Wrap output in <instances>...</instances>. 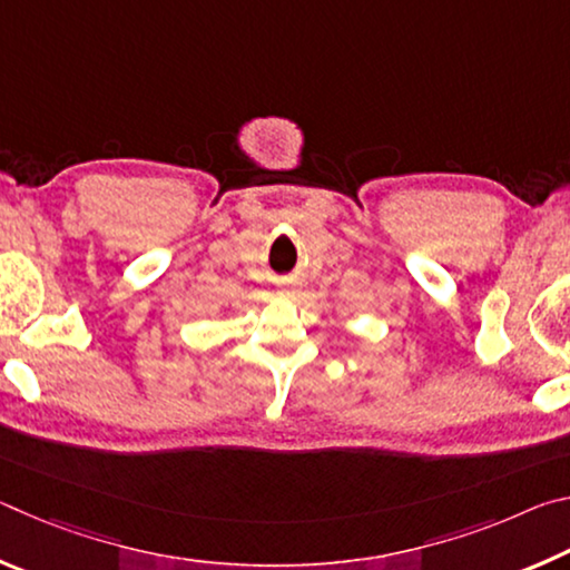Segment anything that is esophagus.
<instances>
[{"mask_svg": "<svg viewBox=\"0 0 570 570\" xmlns=\"http://www.w3.org/2000/svg\"><path fill=\"white\" fill-rule=\"evenodd\" d=\"M292 292H296L294 286H286V288H284V294H292Z\"/></svg>", "mask_w": 570, "mask_h": 570, "instance_id": "1", "label": "esophagus"}]
</instances>
